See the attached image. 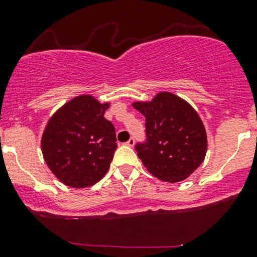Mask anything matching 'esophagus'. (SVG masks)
Instances as JSON below:
<instances>
[{
	"label": "esophagus",
	"instance_id": "1",
	"mask_svg": "<svg viewBox=\"0 0 257 257\" xmlns=\"http://www.w3.org/2000/svg\"><path fill=\"white\" fill-rule=\"evenodd\" d=\"M134 143H136V141H134V138H131V139H129V141L128 142H126V145H128V147H133V145H134Z\"/></svg>",
	"mask_w": 257,
	"mask_h": 257
}]
</instances>
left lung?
Returning a JSON list of instances; mask_svg holds the SVG:
<instances>
[{
    "label": "left lung",
    "instance_id": "obj_1",
    "mask_svg": "<svg viewBox=\"0 0 257 257\" xmlns=\"http://www.w3.org/2000/svg\"><path fill=\"white\" fill-rule=\"evenodd\" d=\"M133 107L145 116V141L137 143L136 150L148 172L169 183L193 174L208 149L205 128L194 108L165 92Z\"/></svg>",
    "mask_w": 257,
    "mask_h": 257
}]
</instances>
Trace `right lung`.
Wrapping results in <instances>:
<instances>
[{
	"mask_svg": "<svg viewBox=\"0 0 257 257\" xmlns=\"http://www.w3.org/2000/svg\"><path fill=\"white\" fill-rule=\"evenodd\" d=\"M108 107L80 95L49 119L41 144L43 158L66 185L85 188L107 174L116 149L115 128L104 118Z\"/></svg>",
	"mask_w": 257,
	"mask_h": 257,
	"instance_id": "add662e5",
	"label": "right lung"
}]
</instances>
